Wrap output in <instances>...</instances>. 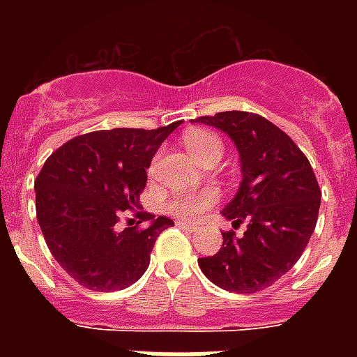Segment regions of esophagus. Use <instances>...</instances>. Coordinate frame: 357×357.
<instances>
[{
    "instance_id": "esophagus-1",
    "label": "esophagus",
    "mask_w": 357,
    "mask_h": 357,
    "mask_svg": "<svg viewBox=\"0 0 357 357\" xmlns=\"http://www.w3.org/2000/svg\"><path fill=\"white\" fill-rule=\"evenodd\" d=\"M176 226H178V228H181V229H187V231H195V229H196L195 224L183 222V220H178V222H176Z\"/></svg>"
}]
</instances>
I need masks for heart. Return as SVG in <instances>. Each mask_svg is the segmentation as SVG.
<instances>
[{
	"instance_id": "1",
	"label": "heart",
	"mask_w": 357,
	"mask_h": 357,
	"mask_svg": "<svg viewBox=\"0 0 357 357\" xmlns=\"http://www.w3.org/2000/svg\"><path fill=\"white\" fill-rule=\"evenodd\" d=\"M185 148L202 162L220 159L224 151L222 139L217 133H213L209 129L195 128L183 133ZM218 202V192L215 189H202L196 192H185V195H172L167 200V211L172 213L174 217L185 218H198L200 215L211 209Z\"/></svg>"
}]
</instances>
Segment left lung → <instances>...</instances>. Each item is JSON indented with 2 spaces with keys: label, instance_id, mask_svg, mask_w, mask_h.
Returning a JSON list of instances; mask_svg holds the SVG:
<instances>
[{
  "label": "left lung",
  "instance_id": "obj_1",
  "mask_svg": "<svg viewBox=\"0 0 357 357\" xmlns=\"http://www.w3.org/2000/svg\"><path fill=\"white\" fill-rule=\"evenodd\" d=\"M195 122L222 129L237 146L243 183L222 215L234 228L246 224L241 237L224 231L220 250L198 265L224 291H263L293 268L315 231L321 207L315 172L294 140L261 114L224 111Z\"/></svg>",
  "mask_w": 357,
  "mask_h": 357
}]
</instances>
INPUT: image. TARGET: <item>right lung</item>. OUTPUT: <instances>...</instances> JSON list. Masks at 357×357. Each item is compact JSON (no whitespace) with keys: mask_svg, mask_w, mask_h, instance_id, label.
<instances>
[{"mask_svg":"<svg viewBox=\"0 0 357 357\" xmlns=\"http://www.w3.org/2000/svg\"><path fill=\"white\" fill-rule=\"evenodd\" d=\"M179 123L79 135L44 162L35 179L36 220L55 261L83 287H129L150 265L157 237L174 226L142 211L139 198L151 157ZM122 218L128 228L120 230Z\"/></svg>","mask_w":357,"mask_h":357,"instance_id":"obj_1","label":"right lung"}]
</instances>
